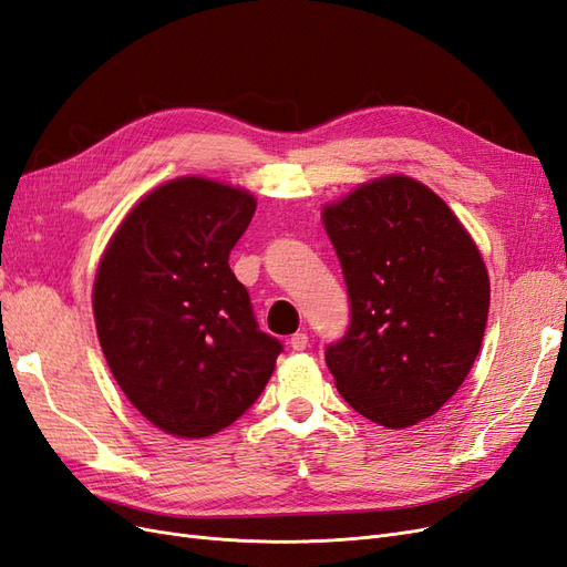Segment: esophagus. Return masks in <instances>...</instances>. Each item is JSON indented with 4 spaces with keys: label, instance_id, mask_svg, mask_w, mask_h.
Wrapping results in <instances>:
<instances>
[{
    "label": "esophagus",
    "instance_id": "1",
    "mask_svg": "<svg viewBox=\"0 0 567 567\" xmlns=\"http://www.w3.org/2000/svg\"><path fill=\"white\" fill-rule=\"evenodd\" d=\"M288 344H290L292 351H305L309 347V338H307V333H296L290 338Z\"/></svg>",
    "mask_w": 567,
    "mask_h": 567
}]
</instances>
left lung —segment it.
I'll return each mask as SVG.
<instances>
[{"instance_id":"1","label":"left lung","mask_w":567,"mask_h":567,"mask_svg":"<svg viewBox=\"0 0 567 567\" xmlns=\"http://www.w3.org/2000/svg\"><path fill=\"white\" fill-rule=\"evenodd\" d=\"M351 321L328 344L342 399L405 429L451 399L478 357L491 281L470 231L426 185L386 175L323 208Z\"/></svg>"}]
</instances>
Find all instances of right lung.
<instances>
[{
  "instance_id": "add662e5",
  "label": "right lung",
  "mask_w": 567,
  "mask_h": 567,
  "mask_svg": "<svg viewBox=\"0 0 567 567\" xmlns=\"http://www.w3.org/2000/svg\"><path fill=\"white\" fill-rule=\"evenodd\" d=\"M256 197L208 178H175L131 208L93 284L103 354L126 399L178 439L239 420L275 373L281 342L258 328L229 269Z\"/></svg>"
}]
</instances>
